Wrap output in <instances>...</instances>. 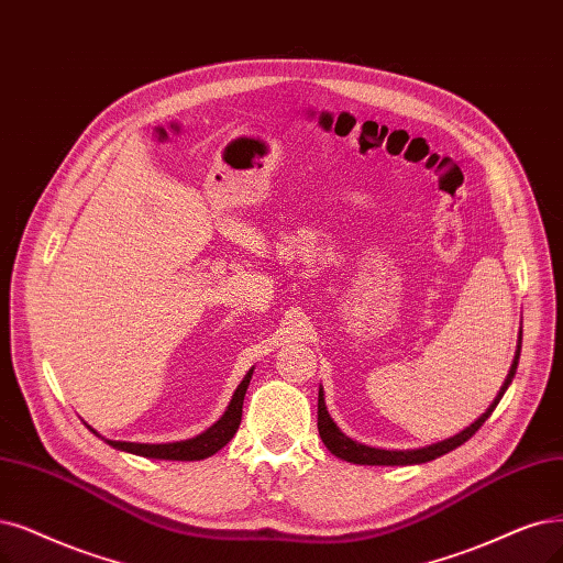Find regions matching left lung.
I'll list each match as a JSON object with an SVG mask.
<instances>
[{
    "mask_svg": "<svg viewBox=\"0 0 563 563\" xmlns=\"http://www.w3.org/2000/svg\"><path fill=\"white\" fill-rule=\"evenodd\" d=\"M519 350H522V329H519V336H517L515 360L510 364L506 383L501 385V389H498V394H496V399L489 404V408L473 424H468L460 433L450 435V439H445V441L431 443L427 448H412V450H387V448H373V445H366V443H360L355 439H350V435L343 433L336 427V422L331 420V415H329L327 404H324L322 385H320V391H318V431H320V439H322V443L327 445V450L331 454H336L339 460L350 462V464H362V466H412V464H427V462L435 460V456H443V454L452 452L454 448L464 445L471 439V435L485 424V420L494 412V408L498 406V401H501V397H504L506 389L510 387V383L515 378V371H517V364H519Z\"/></svg>",
    "mask_w": 563,
    "mask_h": 563,
    "instance_id": "1",
    "label": "left lung"
}]
</instances>
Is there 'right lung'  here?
<instances>
[{"mask_svg":"<svg viewBox=\"0 0 563 563\" xmlns=\"http://www.w3.org/2000/svg\"><path fill=\"white\" fill-rule=\"evenodd\" d=\"M255 366L250 368L241 385L236 387L232 401H229L227 410L222 412V418L208 427L206 431H201L195 439H185V441H174V443H128V441H111L103 439L99 431H95L90 424H86L95 435H99L101 441H107L111 448L120 450V452H130V454H139V456H148V460H169V462H199L206 460V456L216 454L218 450H222L229 441L234 439V433L241 424V415H243V397L247 391L250 378H253Z\"/></svg>","mask_w":563,"mask_h":563,"instance_id":"1","label":"right lung"}]
</instances>
